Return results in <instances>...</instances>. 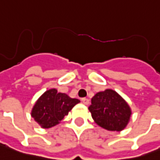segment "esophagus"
Returning a JSON list of instances; mask_svg holds the SVG:
<instances>
[{"label": "esophagus", "instance_id": "1", "mask_svg": "<svg viewBox=\"0 0 160 160\" xmlns=\"http://www.w3.org/2000/svg\"><path fill=\"white\" fill-rule=\"evenodd\" d=\"M82 102H83V104H85V105H88L89 104V99H87V98H83L82 99Z\"/></svg>", "mask_w": 160, "mask_h": 160}]
</instances>
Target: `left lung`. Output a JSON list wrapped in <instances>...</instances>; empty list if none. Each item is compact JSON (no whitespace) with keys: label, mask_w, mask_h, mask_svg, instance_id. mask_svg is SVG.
I'll list each match as a JSON object with an SVG mask.
<instances>
[{"label":"left lung","mask_w":160,"mask_h":160,"mask_svg":"<svg viewBox=\"0 0 160 160\" xmlns=\"http://www.w3.org/2000/svg\"><path fill=\"white\" fill-rule=\"evenodd\" d=\"M89 111L98 126L118 132L127 126L132 114L127 102L111 89L96 93L92 99Z\"/></svg>","instance_id":"left-lung-1"}]
</instances>
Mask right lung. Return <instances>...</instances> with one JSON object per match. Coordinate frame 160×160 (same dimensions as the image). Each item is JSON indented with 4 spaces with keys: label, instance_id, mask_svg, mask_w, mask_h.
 Instances as JSON below:
<instances>
[{
    "label": "right lung",
    "instance_id": "1",
    "mask_svg": "<svg viewBox=\"0 0 160 160\" xmlns=\"http://www.w3.org/2000/svg\"><path fill=\"white\" fill-rule=\"evenodd\" d=\"M79 102L78 99H72L66 93L58 92L56 89H50L36 101L31 116L41 127L50 128L59 124Z\"/></svg>",
    "mask_w": 160,
    "mask_h": 160
}]
</instances>
